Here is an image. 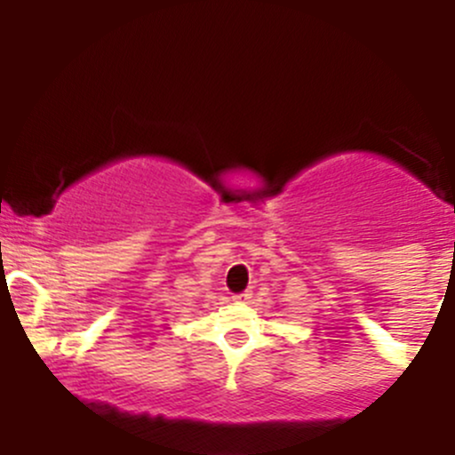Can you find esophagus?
Instances as JSON below:
<instances>
[{"label": "esophagus", "instance_id": "esophagus-1", "mask_svg": "<svg viewBox=\"0 0 455 455\" xmlns=\"http://www.w3.org/2000/svg\"><path fill=\"white\" fill-rule=\"evenodd\" d=\"M233 299H235V301H248V299H252V291H243V293L233 295Z\"/></svg>", "mask_w": 455, "mask_h": 455}]
</instances>
